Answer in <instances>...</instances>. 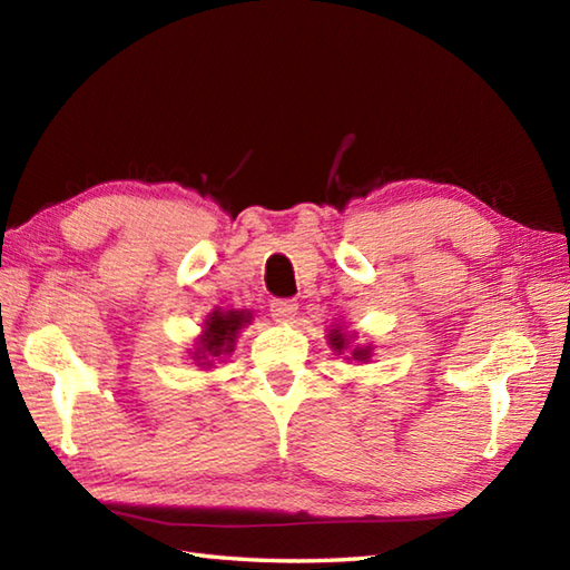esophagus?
I'll use <instances>...</instances> for the list:
<instances>
[{"label": "esophagus", "instance_id": "1", "mask_svg": "<svg viewBox=\"0 0 570 570\" xmlns=\"http://www.w3.org/2000/svg\"><path fill=\"white\" fill-rule=\"evenodd\" d=\"M269 311H272V317L276 323H291L298 313V303L288 301V298H276V301H272Z\"/></svg>", "mask_w": 570, "mask_h": 570}]
</instances>
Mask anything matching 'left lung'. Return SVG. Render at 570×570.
Wrapping results in <instances>:
<instances>
[{
    "mask_svg": "<svg viewBox=\"0 0 570 570\" xmlns=\"http://www.w3.org/2000/svg\"><path fill=\"white\" fill-rule=\"evenodd\" d=\"M327 345L333 347V352L337 354H345V360L350 364H368L374 356V345L372 342H356V333L352 330H345V325H330V333H327Z\"/></svg>",
    "mask_w": 570,
    "mask_h": 570,
    "instance_id": "8db88e82",
    "label": "left lung"
}]
</instances>
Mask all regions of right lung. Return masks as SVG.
Listing matches in <instances>:
<instances>
[{
    "instance_id": "right-lung-1",
    "label": "right lung",
    "mask_w": 570,
    "mask_h": 570,
    "mask_svg": "<svg viewBox=\"0 0 570 570\" xmlns=\"http://www.w3.org/2000/svg\"><path fill=\"white\" fill-rule=\"evenodd\" d=\"M249 323H253V313L249 311H210L202 325V335L194 342V350H189L191 362L202 368H210L216 362H223L225 356L235 352L237 337H240L243 327H247Z\"/></svg>"
}]
</instances>
